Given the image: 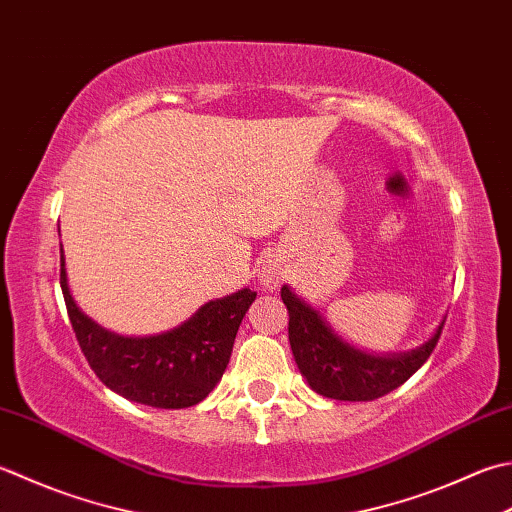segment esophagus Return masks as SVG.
Wrapping results in <instances>:
<instances>
[{"mask_svg":"<svg viewBox=\"0 0 512 512\" xmlns=\"http://www.w3.org/2000/svg\"><path fill=\"white\" fill-rule=\"evenodd\" d=\"M259 282H262L266 290H275L284 284V270L268 259V262L262 264V270H259Z\"/></svg>","mask_w":512,"mask_h":512,"instance_id":"obj_1","label":"esophagus"}]
</instances>
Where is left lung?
<instances>
[{"instance_id": "8db88e82", "label": "left lung", "mask_w": 512, "mask_h": 512, "mask_svg": "<svg viewBox=\"0 0 512 512\" xmlns=\"http://www.w3.org/2000/svg\"><path fill=\"white\" fill-rule=\"evenodd\" d=\"M282 299L288 308V339L299 373L315 393L342 402H373L402 386L424 366L444 328L442 319L435 335L410 353L368 355L337 337L324 317L288 286L282 288Z\"/></svg>"}]
</instances>
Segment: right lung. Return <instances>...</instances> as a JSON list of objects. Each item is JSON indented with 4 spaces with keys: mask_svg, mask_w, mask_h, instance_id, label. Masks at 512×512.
Returning a JSON list of instances; mask_svg holds the SVG:
<instances>
[{
    "mask_svg": "<svg viewBox=\"0 0 512 512\" xmlns=\"http://www.w3.org/2000/svg\"><path fill=\"white\" fill-rule=\"evenodd\" d=\"M59 284L79 348L95 375L117 395L153 408H188L208 397L224 375L239 324L257 297L250 288H242L204 304L166 333L124 337L95 324L75 304L64 250Z\"/></svg>",
    "mask_w": 512,
    "mask_h": 512,
    "instance_id": "add662e5",
    "label": "right lung"
}]
</instances>
